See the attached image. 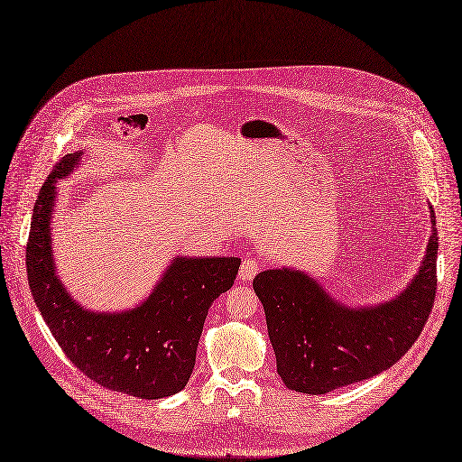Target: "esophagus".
<instances>
[{
  "label": "esophagus",
  "instance_id": "1",
  "mask_svg": "<svg viewBox=\"0 0 462 462\" xmlns=\"http://www.w3.org/2000/svg\"><path fill=\"white\" fill-rule=\"evenodd\" d=\"M260 260L258 258H247V260H244L242 263V266H239V279L242 281H251L256 273H258V270H260Z\"/></svg>",
  "mask_w": 462,
  "mask_h": 462
}]
</instances>
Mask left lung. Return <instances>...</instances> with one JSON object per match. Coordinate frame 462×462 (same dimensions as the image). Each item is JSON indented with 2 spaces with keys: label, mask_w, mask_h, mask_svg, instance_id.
<instances>
[{
  "label": "left lung",
  "mask_w": 462,
  "mask_h": 462,
  "mask_svg": "<svg viewBox=\"0 0 462 462\" xmlns=\"http://www.w3.org/2000/svg\"><path fill=\"white\" fill-rule=\"evenodd\" d=\"M411 283L377 306L347 308L306 272L281 268L258 273L253 289L264 306L277 374L298 393L325 394L374 377L396 365L415 344L436 296L438 232Z\"/></svg>",
  "instance_id": "8db88e82"
}]
</instances>
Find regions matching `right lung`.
I'll list each match as a JSON object with an SVG mask.
<instances>
[{
  "mask_svg": "<svg viewBox=\"0 0 462 462\" xmlns=\"http://www.w3.org/2000/svg\"><path fill=\"white\" fill-rule=\"evenodd\" d=\"M81 156L79 151L60 160L35 199L26 245L33 302L73 366L97 385L147 400L171 396L189 383L208 311L234 285L242 260L177 256L137 308L97 313L79 306L56 275L51 220L54 183Z\"/></svg>",
  "mask_w": 462,
  "mask_h": 462,
  "instance_id": "1",
  "label": "right lung"
}]
</instances>
